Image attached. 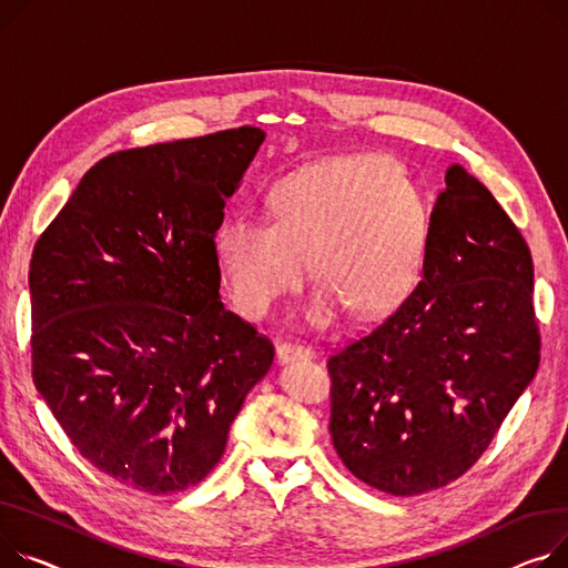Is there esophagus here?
Masks as SVG:
<instances>
[{
	"label": "esophagus",
	"instance_id": "obj_1",
	"mask_svg": "<svg viewBox=\"0 0 568 568\" xmlns=\"http://www.w3.org/2000/svg\"><path fill=\"white\" fill-rule=\"evenodd\" d=\"M276 354L281 361H294V358H311L315 352L311 345L298 343V339H283L276 347Z\"/></svg>",
	"mask_w": 568,
	"mask_h": 568
}]
</instances>
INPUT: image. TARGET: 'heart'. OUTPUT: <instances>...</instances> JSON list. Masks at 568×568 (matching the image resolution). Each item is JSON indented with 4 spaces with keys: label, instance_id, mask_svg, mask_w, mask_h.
<instances>
[{
    "label": "heart",
    "instance_id": "1",
    "mask_svg": "<svg viewBox=\"0 0 568 568\" xmlns=\"http://www.w3.org/2000/svg\"><path fill=\"white\" fill-rule=\"evenodd\" d=\"M274 219L240 212L216 233V253L237 306L267 315L298 290L315 257L324 290L311 320L337 304L384 315L423 272L429 212L399 166L379 158L328 160L287 175L272 194Z\"/></svg>",
    "mask_w": 568,
    "mask_h": 568
}]
</instances>
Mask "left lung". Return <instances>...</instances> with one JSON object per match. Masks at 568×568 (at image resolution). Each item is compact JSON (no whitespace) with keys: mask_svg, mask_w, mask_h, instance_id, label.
<instances>
[{"mask_svg":"<svg viewBox=\"0 0 568 568\" xmlns=\"http://www.w3.org/2000/svg\"><path fill=\"white\" fill-rule=\"evenodd\" d=\"M445 184L418 285L326 361L337 457L390 496L468 473L541 358L530 246L459 164Z\"/></svg>","mask_w":568,"mask_h":568,"instance_id":"left-lung-1","label":"left lung"}]
</instances>
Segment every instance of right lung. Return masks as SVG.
Instances as JSON below:
<instances>
[{"label":"right lung","mask_w":568,"mask_h":568,"mask_svg":"<svg viewBox=\"0 0 568 568\" xmlns=\"http://www.w3.org/2000/svg\"><path fill=\"white\" fill-rule=\"evenodd\" d=\"M262 141L244 125L111 153L33 246V386L93 468L148 496L207 477L274 361L223 308L214 242Z\"/></svg>","instance_id":"right-lung-1"}]
</instances>
